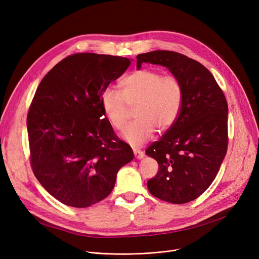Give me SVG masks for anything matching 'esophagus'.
<instances>
[{
  "mask_svg": "<svg viewBox=\"0 0 259 259\" xmlns=\"http://www.w3.org/2000/svg\"><path fill=\"white\" fill-rule=\"evenodd\" d=\"M133 153H134L135 158H139V159L143 158L144 155H145L144 151H142L141 149H139V148H133Z\"/></svg>",
  "mask_w": 259,
  "mask_h": 259,
  "instance_id": "esophagus-1",
  "label": "esophagus"
}]
</instances>
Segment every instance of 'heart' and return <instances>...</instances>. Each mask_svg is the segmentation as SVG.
Masks as SVG:
<instances>
[{"mask_svg": "<svg viewBox=\"0 0 259 259\" xmlns=\"http://www.w3.org/2000/svg\"><path fill=\"white\" fill-rule=\"evenodd\" d=\"M183 99L184 90L179 77L143 68L121 80V92L105 88L101 93V105L109 124L116 130L124 128L130 108L137 105V118L125 127L122 137L132 145H141L152 138L156 128L165 131L174 124Z\"/></svg>", "mask_w": 259, "mask_h": 259, "instance_id": "heart-1", "label": "heart"}]
</instances>
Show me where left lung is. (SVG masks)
<instances>
[{"label": "left lung", "instance_id": "left-lung-1", "mask_svg": "<svg viewBox=\"0 0 259 259\" xmlns=\"http://www.w3.org/2000/svg\"><path fill=\"white\" fill-rule=\"evenodd\" d=\"M143 63L167 67L182 81L180 114L159 141L147 148L158 162L157 174L147 183L153 196L171 203L199 197L213 183L228 149V104L212 73L185 54L155 50L137 57Z\"/></svg>", "mask_w": 259, "mask_h": 259}]
</instances>
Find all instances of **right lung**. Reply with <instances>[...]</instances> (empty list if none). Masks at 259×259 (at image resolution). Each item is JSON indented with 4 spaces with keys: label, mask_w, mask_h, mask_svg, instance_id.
Masks as SVG:
<instances>
[{
    "label": "right lung",
    "mask_w": 259,
    "mask_h": 259,
    "mask_svg": "<svg viewBox=\"0 0 259 259\" xmlns=\"http://www.w3.org/2000/svg\"><path fill=\"white\" fill-rule=\"evenodd\" d=\"M130 65L122 57L74 53L43 77L27 114L30 165L49 194L87 208L106 198L133 159L101 105V93Z\"/></svg>",
    "instance_id": "obj_1"
}]
</instances>
